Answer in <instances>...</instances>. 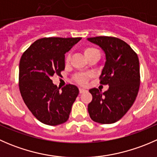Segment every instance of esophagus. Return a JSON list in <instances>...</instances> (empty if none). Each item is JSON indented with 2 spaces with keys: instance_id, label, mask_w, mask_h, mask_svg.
I'll use <instances>...</instances> for the list:
<instances>
[{
  "instance_id": "obj_1",
  "label": "esophagus",
  "mask_w": 157,
  "mask_h": 157,
  "mask_svg": "<svg viewBox=\"0 0 157 157\" xmlns=\"http://www.w3.org/2000/svg\"><path fill=\"white\" fill-rule=\"evenodd\" d=\"M79 91H80V93H85V92H86V90H84V89H83V88H80L79 89Z\"/></svg>"
}]
</instances>
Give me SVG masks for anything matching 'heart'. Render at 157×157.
Masks as SVG:
<instances>
[{"label": "heart", "instance_id": "b5f03b06", "mask_svg": "<svg viewBox=\"0 0 157 157\" xmlns=\"http://www.w3.org/2000/svg\"><path fill=\"white\" fill-rule=\"evenodd\" d=\"M83 53L84 55L86 56V58L89 60L90 58H92L93 56H94L96 54H99V50L97 48H94V47H86L83 49ZM70 60H71V55L67 54L65 57V64H68L70 62ZM90 78V75L88 74H85V73H80V74H77L74 76V79L76 82H77L78 84L80 85H86V83H88L89 79Z\"/></svg>", "mask_w": 157, "mask_h": 157}]
</instances>
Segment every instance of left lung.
I'll return each instance as SVG.
<instances>
[{
  "mask_svg": "<svg viewBox=\"0 0 157 157\" xmlns=\"http://www.w3.org/2000/svg\"><path fill=\"white\" fill-rule=\"evenodd\" d=\"M105 54V66L99 79L109 85L102 93L96 88L89 91L93 96L88 112L93 121L112 124L121 119L132 106L140 87V65L136 52L121 39L111 36L88 38Z\"/></svg>",
  "mask_w": 157,
  "mask_h": 157,
  "instance_id": "1",
  "label": "left lung"
}]
</instances>
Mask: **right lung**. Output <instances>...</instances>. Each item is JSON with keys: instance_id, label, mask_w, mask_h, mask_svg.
Segmentation results:
<instances>
[{"instance_id": "obj_1", "label": "right lung", "mask_w": 157, "mask_h": 157, "mask_svg": "<svg viewBox=\"0 0 157 157\" xmlns=\"http://www.w3.org/2000/svg\"><path fill=\"white\" fill-rule=\"evenodd\" d=\"M81 39L48 37L38 39L23 52L19 65V87L23 101L42 123L55 126L66 122L79 90L72 84L61 89L52 83L65 67L64 54Z\"/></svg>"}]
</instances>
